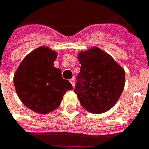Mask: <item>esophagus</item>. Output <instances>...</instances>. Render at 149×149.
Returning a JSON list of instances; mask_svg holds the SVG:
<instances>
[{
  "label": "esophagus",
  "mask_w": 149,
  "mask_h": 149,
  "mask_svg": "<svg viewBox=\"0 0 149 149\" xmlns=\"http://www.w3.org/2000/svg\"><path fill=\"white\" fill-rule=\"evenodd\" d=\"M70 82H71V84L72 85V86L74 87V86H75V78H72V79H71Z\"/></svg>",
  "instance_id": "esophagus-1"
}]
</instances>
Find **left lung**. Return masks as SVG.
Returning <instances> with one entry per match:
<instances>
[{
	"instance_id": "obj_1",
	"label": "left lung",
	"mask_w": 149,
	"mask_h": 149,
	"mask_svg": "<svg viewBox=\"0 0 149 149\" xmlns=\"http://www.w3.org/2000/svg\"><path fill=\"white\" fill-rule=\"evenodd\" d=\"M81 71L74 91L84 109L95 114L111 109L125 86V70L100 48L78 54Z\"/></svg>"
}]
</instances>
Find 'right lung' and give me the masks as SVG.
Wrapping results in <instances>:
<instances>
[{"label":"right lung","mask_w":149,"mask_h":149,"mask_svg":"<svg viewBox=\"0 0 149 149\" xmlns=\"http://www.w3.org/2000/svg\"><path fill=\"white\" fill-rule=\"evenodd\" d=\"M57 52L40 46L29 53L14 76L16 93L29 109L47 114L57 109L63 97L72 86L62 77L61 70L54 68Z\"/></svg>","instance_id":"right-lung-1"}]
</instances>
